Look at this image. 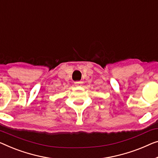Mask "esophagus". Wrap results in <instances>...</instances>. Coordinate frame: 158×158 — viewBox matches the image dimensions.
I'll return each mask as SVG.
<instances>
[{"label": "esophagus", "mask_w": 158, "mask_h": 158, "mask_svg": "<svg viewBox=\"0 0 158 158\" xmlns=\"http://www.w3.org/2000/svg\"><path fill=\"white\" fill-rule=\"evenodd\" d=\"M74 84L76 86H81L82 84V81H75L74 82Z\"/></svg>", "instance_id": "1"}]
</instances>
